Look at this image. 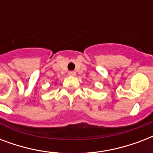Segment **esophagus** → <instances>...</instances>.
Listing matches in <instances>:
<instances>
[{
	"instance_id": "1",
	"label": "esophagus",
	"mask_w": 153,
	"mask_h": 153,
	"mask_svg": "<svg viewBox=\"0 0 153 153\" xmlns=\"http://www.w3.org/2000/svg\"><path fill=\"white\" fill-rule=\"evenodd\" d=\"M75 74H76V73H75V72H74V71H70L69 72V75H70V76H74Z\"/></svg>"
}]
</instances>
